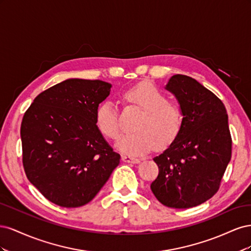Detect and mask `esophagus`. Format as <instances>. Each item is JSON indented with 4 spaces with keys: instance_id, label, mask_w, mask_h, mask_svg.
Masks as SVG:
<instances>
[{
    "instance_id": "esophagus-1",
    "label": "esophagus",
    "mask_w": 251,
    "mask_h": 251,
    "mask_svg": "<svg viewBox=\"0 0 251 251\" xmlns=\"http://www.w3.org/2000/svg\"><path fill=\"white\" fill-rule=\"evenodd\" d=\"M121 159H123L125 162H131V163H138V162H140V159L135 158V157L130 156V155H123Z\"/></svg>"
}]
</instances>
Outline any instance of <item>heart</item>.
Listing matches in <instances>:
<instances>
[{
  "instance_id": "heart-1",
  "label": "heart",
  "mask_w": 251,
  "mask_h": 251,
  "mask_svg": "<svg viewBox=\"0 0 251 251\" xmlns=\"http://www.w3.org/2000/svg\"><path fill=\"white\" fill-rule=\"evenodd\" d=\"M128 105L143 111L135 126V133L126 134L117 142L125 154L138 156L147 154L159 146H166L177 137L182 126L180 105L169 101L162 91L150 82H141L128 88L121 95ZM95 124L100 132L109 139L116 140L121 133L118 110L111 100H103L95 111Z\"/></svg>"
}]
</instances>
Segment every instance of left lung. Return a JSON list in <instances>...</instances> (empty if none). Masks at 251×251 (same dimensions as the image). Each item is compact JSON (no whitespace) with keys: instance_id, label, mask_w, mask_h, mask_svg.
Here are the masks:
<instances>
[{"instance_id":"left-lung-1","label":"left lung","mask_w":251,"mask_h":251,"mask_svg":"<svg viewBox=\"0 0 251 251\" xmlns=\"http://www.w3.org/2000/svg\"><path fill=\"white\" fill-rule=\"evenodd\" d=\"M166 89L182 110L178 136L154 158L158 177L151 189L171 208H189L210 199L218 191L231 158V135L225 105L196 79L176 74Z\"/></svg>"}]
</instances>
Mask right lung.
I'll return each mask as SVG.
<instances>
[{
    "label": "right lung",
    "mask_w": 251,
    "mask_h": 251,
    "mask_svg": "<svg viewBox=\"0 0 251 251\" xmlns=\"http://www.w3.org/2000/svg\"><path fill=\"white\" fill-rule=\"evenodd\" d=\"M110 89L98 79H67L37 95L25 112L23 166L50 202L68 208L89 203L119 164L120 155L95 124V111Z\"/></svg>",
    "instance_id": "right-lung-1"
}]
</instances>
